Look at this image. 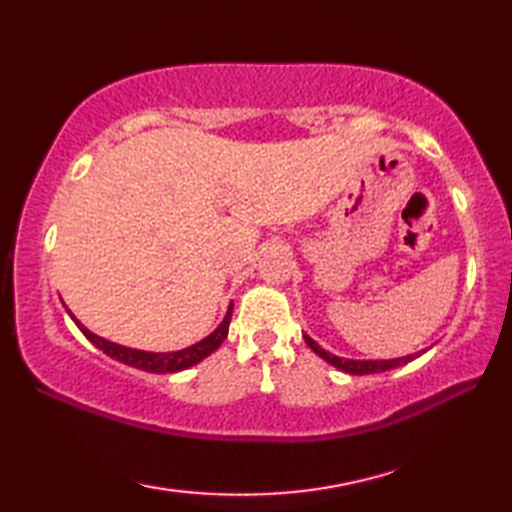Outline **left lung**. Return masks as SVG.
I'll return each mask as SVG.
<instances>
[{"label":"left lung","mask_w":512,"mask_h":512,"mask_svg":"<svg viewBox=\"0 0 512 512\" xmlns=\"http://www.w3.org/2000/svg\"><path fill=\"white\" fill-rule=\"evenodd\" d=\"M303 339L310 345V350L314 354H319L323 361H328L330 365H334L336 369H341L345 374H352V376H365V374H378V372H389V369H396L407 365L413 358H418L420 354H424L427 350L416 352V354H409V356H400V358H387V361H356V358H343V356H334L328 350H323V347L310 339L308 334H303Z\"/></svg>","instance_id":"8db88e82"}]
</instances>
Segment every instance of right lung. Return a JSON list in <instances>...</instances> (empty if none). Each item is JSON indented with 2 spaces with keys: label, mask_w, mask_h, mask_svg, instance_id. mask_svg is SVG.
<instances>
[{
  "label": "right lung",
  "mask_w": 512,
  "mask_h": 512,
  "mask_svg": "<svg viewBox=\"0 0 512 512\" xmlns=\"http://www.w3.org/2000/svg\"><path fill=\"white\" fill-rule=\"evenodd\" d=\"M70 317L76 323V328H79L85 334V339L94 343L107 356L116 358V361H121L125 365H132L136 369H143V372H151V374H173V372H182V369H189L193 365H198L202 358L213 354L217 347L222 345V341L226 339V334H228V323H231V317H233V303L228 306L224 321L217 325V328L209 336H206V339L198 341L191 347H184V350H178V352H145V350H134V347L118 345V343L103 339V336H99V334L90 332L79 319L74 317L72 312H70Z\"/></svg>",
  "instance_id": "obj_1"
}]
</instances>
